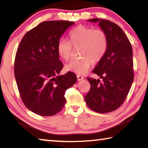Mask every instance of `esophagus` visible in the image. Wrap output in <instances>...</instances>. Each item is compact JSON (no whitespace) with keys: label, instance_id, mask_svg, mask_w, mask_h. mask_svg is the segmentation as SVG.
I'll return each mask as SVG.
<instances>
[{"label":"esophagus","instance_id":"esophagus-1","mask_svg":"<svg viewBox=\"0 0 148 148\" xmlns=\"http://www.w3.org/2000/svg\"><path fill=\"white\" fill-rule=\"evenodd\" d=\"M77 80H78V81H80V80L84 79V77L80 76V75H77Z\"/></svg>","mask_w":148,"mask_h":148}]
</instances>
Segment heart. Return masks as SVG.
<instances>
[{
    "instance_id": "1",
    "label": "heart",
    "mask_w": 148,
    "mask_h": 148,
    "mask_svg": "<svg viewBox=\"0 0 148 148\" xmlns=\"http://www.w3.org/2000/svg\"><path fill=\"white\" fill-rule=\"evenodd\" d=\"M69 40L60 39L57 43V52L64 61H69L72 54V46L80 47L82 57L74 59L65 65L67 71L84 74L88 71L92 62H98L106 54L108 45L107 34L101 29L78 25L69 33Z\"/></svg>"
}]
</instances>
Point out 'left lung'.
I'll use <instances>...</instances> for the list:
<instances>
[{
    "instance_id": "8db88e82",
    "label": "left lung",
    "mask_w": 148,
    "mask_h": 148,
    "mask_svg": "<svg viewBox=\"0 0 148 148\" xmlns=\"http://www.w3.org/2000/svg\"><path fill=\"white\" fill-rule=\"evenodd\" d=\"M99 23L108 39L107 51L92 72L102 79L87 77L91 88L85 101L90 108L98 113L114 111L123 103L134 79L132 49L123 31L109 20L91 19Z\"/></svg>"
}]
</instances>
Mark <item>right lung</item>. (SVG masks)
<instances>
[{"instance_id": "right-lung-1", "label": "right lung", "mask_w": 148, "mask_h": 148, "mask_svg": "<svg viewBox=\"0 0 148 148\" xmlns=\"http://www.w3.org/2000/svg\"><path fill=\"white\" fill-rule=\"evenodd\" d=\"M74 23L42 22L25 34L17 48L14 75L22 101L27 108L42 116L61 111L64 94L77 82L76 74L59 75L63 67L57 46L65 31Z\"/></svg>"}]
</instances>
